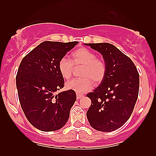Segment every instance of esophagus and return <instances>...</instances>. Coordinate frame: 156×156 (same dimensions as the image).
Here are the masks:
<instances>
[{"label": "esophagus", "instance_id": "1", "mask_svg": "<svg viewBox=\"0 0 156 156\" xmlns=\"http://www.w3.org/2000/svg\"><path fill=\"white\" fill-rule=\"evenodd\" d=\"M84 97L83 94H77V99H78V100H79V99H81V97Z\"/></svg>", "mask_w": 156, "mask_h": 156}]
</instances>
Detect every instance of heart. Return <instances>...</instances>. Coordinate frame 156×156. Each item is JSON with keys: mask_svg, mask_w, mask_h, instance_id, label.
Returning a JSON list of instances; mask_svg holds the SVG:
<instances>
[{"mask_svg": "<svg viewBox=\"0 0 156 156\" xmlns=\"http://www.w3.org/2000/svg\"><path fill=\"white\" fill-rule=\"evenodd\" d=\"M73 65H82L81 76L67 81L66 87L73 90L78 94L90 90L95 83H100L106 73V65L104 61L97 58V55L87 48H81L71 53V59L62 57L58 62V69L62 78L68 79L72 76Z\"/></svg>", "mask_w": 156, "mask_h": 156, "instance_id": "obj_1", "label": "heart"}]
</instances>
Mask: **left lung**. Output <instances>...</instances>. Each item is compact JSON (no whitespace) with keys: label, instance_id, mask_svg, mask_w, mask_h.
Segmentation results:
<instances>
[{"label":"left lung","instance_id":"8db88e82","mask_svg":"<svg viewBox=\"0 0 156 156\" xmlns=\"http://www.w3.org/2000/svg\"><path fill=\"white\" fill-rule=\"evenodd\" d=\"M100 52L106 65L101 84L87 94L91 106L87 112L90 126L110 132L123 126L131 115L139 94L140 76L131 59L108 43L85 44Z\"/></svg>","mask_w":156,"mask_h":156}]
</instances>
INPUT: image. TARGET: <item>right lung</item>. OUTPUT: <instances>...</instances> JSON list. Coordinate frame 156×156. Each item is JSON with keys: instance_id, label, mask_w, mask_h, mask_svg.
<instances>
[{"instance_id": "obj_1", "label": "right lung", "mask_w": 156, "mask_h": 156, "mask_svg": "<svg viewBox=\"0 0 156 156\" xmlns=\"http://www.w3.org/2000/svg\"><path fill=\"white\" fill-rule=\"evenodd\" d=\"M44 41L21 61L16 81L19 100L28 121L42 131L62 128L76 100L73 90L56 91L64 87L58 62L78 44Z\"/></svg>"}]
</instances>
